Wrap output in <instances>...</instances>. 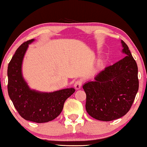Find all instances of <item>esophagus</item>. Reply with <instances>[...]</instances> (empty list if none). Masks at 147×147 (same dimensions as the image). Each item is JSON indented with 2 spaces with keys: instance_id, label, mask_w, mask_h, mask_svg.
I'll return each instance as SVG.
<instances>
[{
  "instance_id": "1",
  "label": "esophagus",
  "mask_w": 147,
  "mask_h": 147,
  "mask_svg": "<svg viewBox=\"0 0 147 147\" xmlns=\"http://www.w3.org/2000/svg\"><path fill=\"white\" fill-rule=\"evenodd\" d=\"M82 82H83V81H82V80H81V79L76 80L75 82H74V86L76 90L80 89V87H81L82 84Z\"/></svg>"
}]
</instances>
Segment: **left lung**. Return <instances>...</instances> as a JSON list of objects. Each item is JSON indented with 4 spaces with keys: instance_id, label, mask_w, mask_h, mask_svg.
Wrapping results in <instances>:
<instances>
[{
    "instance_id": "left-lung-1",
    "label": "left lung",
    "mask_w": 147,
    "mask_h": 147,
    "mask_svg": "<svg viewBox=\"0 0 147 147\" xmlns=\"http://www.w3.org/2000/svg\"><path fill=\"white\" fill-rule=\"evenodd\" d=\"M125 56L105 68L82 86L86 95V110L90 117L111 121L125 115L131 109L138 90V67L127 44L121 40Z\"/></svg>"
}]
</instances>
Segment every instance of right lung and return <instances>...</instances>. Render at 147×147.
Wrapping results in <instances>:
<instances>
[{
	"mask_svg": "<svg viewBox=\"0 0 147 147\" xmlns=\"http://www.w3.org/2000/svg\"><path fill=\"white\" fill-rule=\"evenodd\" d=\"M33 40L34 39H31L22 43L9 63L8 92L20 117L34 123H47L61 114L65 100L74 93L75 89L66 88L50 93L30 89L22 76L21 65L28 44Z\"/></svg>",
	"mask_w": 147,
	"mask_h": 147,
	"instance_id": "1",
	"label": "right lung"
}]
</instances>
